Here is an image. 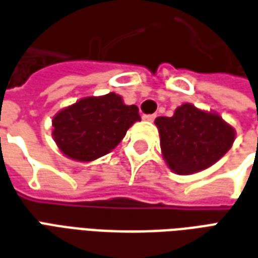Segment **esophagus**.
<instances>
[{"mask_svg":"<svg viewBox=\"0 0 258 258\" xmlns=\"http://www.w3.org/2000/svg\"><path fill=\"white\" fill-rule=\"evenodd\" d=\"M142 118H144V120H148V121H153V120L156 118V114H144Z\"/></svg>","mask_w":258,"mask_h":258,"instance_id":"esophagus-1","label":"esophagus"}]
</instances>
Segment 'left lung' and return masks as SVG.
<instances>
[{
	"label": "left lung",
	"mask_w": 258,
	"mask_h": 258,
	"mask_svg": "<svg viewBox=\"0 0 258 258\" xmlns=\"http://www.w3.org/2000/svg\"><path fill=\"white\" fill-rule=\"evenodd\" d=\"M160 148L168 167L177 174H194L210 167L232 146L233 128L216 113L202 112L190 103L173 117H157Z\"/></svg>",
	"instance_id": "1"
}]
</instances>
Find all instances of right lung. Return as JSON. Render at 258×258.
Segmentation results:
<instances>
[{
	"instance_id": "right-lung-1",
	"label": "right lung",
	"mask_w": 258,
	"mask_h": 258,
	"mask_svg": "<svg viewBox=\"0 0 258 258\" xmlns=\"http://www.w3.org/2000/svg\"><path fill=\"white\" fill-rule=\"evenodd\" d=\"M141 120L138 107L124 105L121 96H90L53 117V138L66 156L91 162L114 149L127 130Z\"/></svg>"
}]
</instances>
